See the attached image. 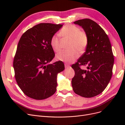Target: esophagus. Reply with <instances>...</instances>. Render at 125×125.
<instances>
[{
  "instance_id": "obj_1",
  "label": "esophagus",
  "mask_w": 125,
  "mask_h": 125,
  "mask_svg": "<svg viewBox=\"0 0 125 125\" xmlns=\"http://www.w3.org/2000/svg\"><path fill=\"white\" fill-rule=\"evenodd\" d=\"M65 67L66 68H69L70 67V66L68 65V64H67V63H65Z\"/></svg>"
}]
</instances>
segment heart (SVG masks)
I'll return each instance as SVG.
<instances>
[{
    "instance_id": "obj_1",
    "label": "heart",
    "mask_w": 125,
    "mask_h": 125,
    "mask_svg": "<svg viewBox=\"0 0 125 125\" xmlns=\"http://www.w3.org/2000/svg\"><path fill=\"white\" fill-rule=\"evenodd\" d=\"M59 35L63 38L70 40V51H62L56 55V58L66 62H74L79 56V52H83L88 44V37L86 33L81 31L78 26L73 24L65 25L60 31ZM51 45L54 52L60 50V41L57 35L52 36Z\"/></svg>"
}]
</instances>
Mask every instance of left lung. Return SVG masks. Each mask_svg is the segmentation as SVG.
<instances>
[{
	"instance_id": "8db88e82",
	"label": "left lung",
	"mask_w": 125,
	"mask_h": 125,
	"mask_svg": "<svg viewBox=\"0 0 125 125\" xmlns=\"http://www.w3.org/2000/svg\"><path fill=\"white\" fill-rule=\"evenodd\" d=\"M74 23L84 30L88 44L84 53L71 66L75 72L72 86L78 95L92 97L103 91L112 78L114 58L111 44L104 30L94 21L84 19ZM81 65H87V69L81 70Z\"/></svg>"
}]
</instances>
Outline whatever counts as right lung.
Wrapping results in <instances>:
<instances>
[{
  "mask_svg": "<svg viewBox=\"0 0 125 125\" xmlns=\"http://www.w3.org/2000/svg\"><path fill=\"white\" fill-rule=\"evenodd\" d=\"M62 25L37 24L24 33L19 42L13 63L15 78L21 90L30 98L44 100L56 92L57 74L65 66L62 61L47 63L55 57L51 39Z\"/></svg>",
  "mask_w": 125,
  "mask_h": 125,
  "instance_id": "add662e5",
  "label": "right lung"
}]
</instances>
